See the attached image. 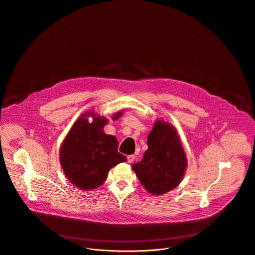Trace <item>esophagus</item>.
Listing matches in <instances>:
<instances>
[{
  "instance_id": "34e87169",
  "label": "esophagus",
  "mask_w": 255,
  "mask_h": 255,
  "mask_svg": "<svg viewBox=\"0 0 255 255\" xmlns=\"http://www.w3.org/2000/svg\"><path fill=\"white\" fill-rule=\"evenodd\" d=\"M134 160H135V156H134V155H128V156H127V161H128V163H132Z\"/></svg>"
}]
</instances>
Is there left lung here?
Listing matches in <instances>:
<instances>
[{
    "label": "left lung",
    "instance_id": "left-lung-1",
    "mask_svg": "<svg viewBox=\"0 0 255 255\" xmlns=\"http://www.w3.org/2000/svg\"><path fill=\"white\" fill-rule=\"evenodd\" d=\"M148 149L132 169L144 188L153 195H162L181 182L187 158L175 128L157 120L147 138Z\"/></svg>",
    "mask_w": 255,
    "mask_h": 255
}]
</instances>
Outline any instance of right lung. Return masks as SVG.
I'll use <instances>...</instances> for the list:
<instances>
[{
    "label": "right lung",
    "instance_id": "add662e5",
    "mask_svg": "<svg viewBox=\"0 0 255 255\" xmlns=\"http://www.w3.org/2000/svg\"><path fill=\"white\" fill-rule=\"evenodd\" d=\"M122 116L119 111L113 120ZM94 121L89 123L88 118ZM108 123L105 117L88 111L82 114L72 126L60 148V162L69 181L81 190H92L101 186L110 169L127 158L118 152V141L105 134Z\"/></svg>",
    "mask_w": 255,
    "mask_h": 255
}]
</instances>
